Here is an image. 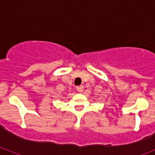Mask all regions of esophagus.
<instances>
[{
  "label": "esophagus",
  "mask_w": 155,
  "mask_h": 155,
  "mask_svg": "<svg viewBox=\"0 0 155 155\" xmlns=\"http://www.w3.org/2000/svg\"><path fill=\"white\" fill-rule=\"evenodd\" d=\"M76 90H77L79 92H82L83 91H84V87L81 86V85H80V86H77V87H76Z\"/></svg>",
  "instance_id": "esophagus-1"
}]
</instances>
